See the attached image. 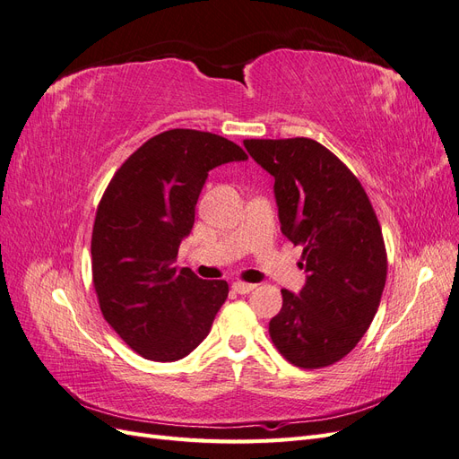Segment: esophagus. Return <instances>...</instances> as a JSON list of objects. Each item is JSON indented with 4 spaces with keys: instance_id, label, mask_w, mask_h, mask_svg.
Listing matches in <instances>:
<instances>
[{
    "instance_id": "esophagus-1",
    "label": "esophagus",
    "mask_w": 459,
    "mask_h": 459,
    "mask_svg": "<svg viewBox=\"0 0 459 459\" xmlns=\"http://www.w3.org/2000/svg\"><path fill=\"white\" fill-rule=\"evenodd\" d=\"M231 287H233L235 293H239V295H248V293H251V290H255V287H256V285H253V283H243V281H235Z\"/></svg>"
}]
</instances>
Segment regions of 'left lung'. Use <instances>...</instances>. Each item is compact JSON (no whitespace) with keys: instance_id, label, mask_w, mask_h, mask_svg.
I'll return each mask as SVG.
<instances>
[{"instance_id":"1","label":"left lung","mask_w":459,"mask_h":459,"mask_svg":"<svg viewBox=\"0 0 459 459\" xmlns=\"http://www.w3.org/2000/svg\"><path fill=\"white\" fill-rule=\"evenodd\" d=\"M273 176L285 238L302 247L307 283L283 289L270 337L285 359L304 369L339 362L371 325L386 281L381 226L358 178L308 137L245 140Z\"/></svg>"}]
</instances>
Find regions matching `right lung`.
Here are the masks:
<instances>
[{"mask_svg":"<svg viewBox=\"0 0 459 459\" xmlns=\"http://www.w3.org/2000/svg\"><path fill=\"white\" fill-rule=\"evenodd\" d=\"M247 159L226 137L176 128L151 137L110 179L91 235L93 287L108 325L140 356L176 362L211 331L228 283L174 262L208 172Z\"/></svg>","mask_w":459,"mask_h":459,"instance_id":"obj_1","label":"right lung"}]
</instances>
